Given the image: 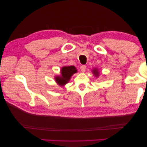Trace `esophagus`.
Instances as JSON below:
<instances>
[{
    "instance_id": "34e87169",
    "label": "esophagus",
    "mask_w": 147,
    "mask_h": 147,
    "mask_svg": "<svg viewBox=\"0 0 147 147\" xmlns=\"http://www.w3.org/2000/svg\"><path fill=\"white\" fill-rule=\"evenodd\" d=\"M86 66L85 65H82V66L80 67V69L82 71V73H84V72L86 71Z\"/></svg>"
}]
</instances>
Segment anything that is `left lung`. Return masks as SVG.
Returning <instances> with one entry per match:
<instances>
[{
  "label": "left lung",
  "mask_w": 147,
  "mask_h": 147,
  "mask_svg": "<svg viewBox=\"0 0 147 147\" xmlns=\"http://www.w3.org/2000/svg\"><path fill=\"white\" fill-rule=\"evenodd\" d=\"M92 71H93V74H94V75H95L96 77L98 76V75H99V72H98L97 69H93Z\"/></svg>",
  "instance_id": "obj_1"
}]
</instances>
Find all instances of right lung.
<instances>
[{
  "label": "right lung",
  "instance_id": "1",
  "mask_svg": "<svg viewBox=\"0 0 147 147\" xmlns=\"http://www.w3.org/2000/svg\"><path fill=\"white\" fill-rule=\"evenodd\" d=\"M76 73H77V69L73 65L62 67L61 71V75L56 76L55 80L59 85L63 86L69 82L71 76Z\"/></svg>",
  "mask_w": 147,
  "mask_h": 147
}]
</instances>
